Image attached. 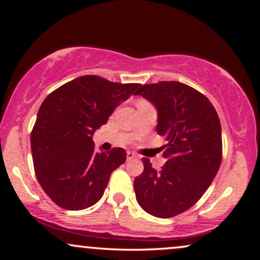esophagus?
<instances>
[{
	"label": "esophagus",
	"mask_w": 260,
	"mask_h": 260,
	"mask_svg": "<svg viewBox=\"0 0 260 260\" xmlns=\"http://www.w3.org/2000/svg\"><path fill=\"white\" fill-rule=\"evenodd\" d=\"M127 160H131V159H134V158H138V156L135 155L133 151H127Z\"/></svg>",
	"instance_id": "esophagus-1"
}]
</instances>
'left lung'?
<instances>
[{
    "label": "left lung",
    "instance_id": "8db88e82",
    "mask_svg": "<svg viewBox=\"0 0 260 260\" xmlns=\"http://www.w3.org/2000/svg\"><path fill=\"white\" fill-rule=\"evenodd\" d=\"M135 94L157 108V132L167 141L160 171L143 158V172L134 180L136 201L153 217L172 218L199 202L221 164L218 113L205 95L179 81L141 85Z\"/></svg>",
    "mask_w": 260,
    "mask_h": 260
}]
</instances>
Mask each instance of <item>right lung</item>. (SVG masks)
<instances>
[{"instance_id": "right-lung-1", "label": "right lung", "mask_w": 260, "mask_h": 260, "mask_svg": "<svg viewBox=\"0 0 260 260\" xmlns=\"http://www.w3.org/2000/svg\"><path fill=\"white\" fill-rule=\"evenodd\" d=\"M140 83L82 76L47 96L30 133L35 175L50 200L67 210L101 200L110 177L126 160L122 148L96 152L91 136Z\"/></svg>"}]
</instances>
